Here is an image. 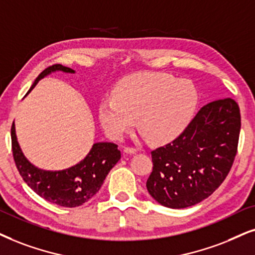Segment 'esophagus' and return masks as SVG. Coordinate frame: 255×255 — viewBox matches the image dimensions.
Returning a JSON list of instances; mask_svg holds the SVG:
<instances>
[{"instance_id": "34e87169", "label": "esophagus", "mask_w": 255, "mask_h": 255, "mask_svg": "<svg viewBox=\"0 0 255 255\" xmlns=\"http://www.w3.org/2000/svg\"><path fill=\"white\" fill-rule=\"evenodd\" d=\"M124 151L126 154H135V153H137V149L134 147H125Z\"/></svg>"}]
</instances>
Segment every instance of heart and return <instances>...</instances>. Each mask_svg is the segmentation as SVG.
Instances as JSON below:
<instances>
[{
	"label": "heart",
	"instance_id": "heart-1",
	"mask_svg": "<svg viewBox=\"0 0 255 255\" xmlns=\"http://www.w3.org/2000/svg\"><path fill=\"white\" fill-rule=\"evenodd\" d=\"M113 98L99 105V119L106 134L120 140L137 127L148 141L163 143L187 127L194 114L198 94L191 81L163 73L133 74L115 85Z\"/></svg>",
	"mask_w": 255,
	"mask_h": 255
}]
</instances>
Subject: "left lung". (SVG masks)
Wrapping results in <instances>:
<instances>
[{
    "instance_id": "1",
    "label": "left lung",
    "mask_w": 255,
    "mask_h": 255,
    "mask_svg": "<svg viewBox=\"0 0 255 255\" xmlns=\"http://www.w3.org/2000/svg\"><path fill=\"white\" fill-rule=\"evenodd\" d=\"M240 109L233 99L205 105L175 140L151 151L147 191L168 208L194 206L224 182L238 151Z\"/></svg>"
}]
</instances>
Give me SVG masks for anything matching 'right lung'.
Instances as JSON below:
<instances>
[{
	"instance_id": "1",
	"label": "right lung",
	"mask_w": 255,
	"mask_h": 255,
	"mask_svg": "<svg viewBox=\"0 0 255 255\" xmlns=\"http://www.w3.org/2000/svg\"><path fill=\"white\" fill-rule=\"evenodd\" d=\"M56 70L75 73L72 68L62 64H53L37 76L29 92L41 79ZM11 148L15 165L24 182L41 198L51 204L68 208L79 207L89 201L99 192L106 176L121 157L118 144L98 142L93 144L85 159L68 169L55 172L40 169L31 165L22 153L16 138L14 122L11 126Z\"/></svg>"
}]
</instances>
